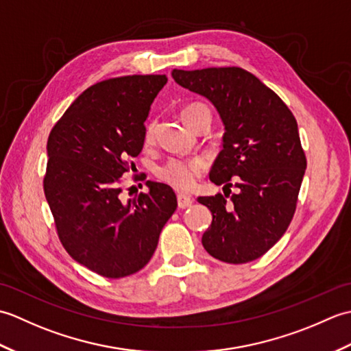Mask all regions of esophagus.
<instances>
[{"mask_svg": "<svg viewBox=\"0 0 351 351\" xmlns=\"http://www.w3.org/2000/svg\"><path fill=\"white\" fill-rule=\"evenodd\" d=\"M176 199H178V206L180 208H189L193 204V199L187 195H182V193H180V195L176 196Z\"/></svg>", "mask_w": 351, "mask_h": 351, "instance_id": "obj_1", "label": "esophagus"}]
</instances>
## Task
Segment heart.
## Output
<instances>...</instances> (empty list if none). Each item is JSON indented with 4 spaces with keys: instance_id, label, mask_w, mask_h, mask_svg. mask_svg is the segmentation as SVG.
Instances as JSON below:
<instances>
[{
    "instance_id": "1",
    "label": "heart",
    "mask_w": 351,
    "mask_h": 351,
    "mask_svg": "<svg viewBox=\"0 0 351 351\" xmlns=\"http://www.w3.org/2000/svg\"><path fill=\"white\" fill-rule=\"evenodd\" d=\"M210 114V110L202 102H191L189 106H185L181 110V117L185 122V125L190 126L195 123L196 119L200 114ZM155 134V122H149L146 125L145 130V138L146 141L152 140ZM205 162L200 158H170L161 166L156 167L155 170V176L164 184L170 185L176 190L181 191H187L195 187V184L197 181V178L205 171Z\"/></svg>"
}]
</instances>
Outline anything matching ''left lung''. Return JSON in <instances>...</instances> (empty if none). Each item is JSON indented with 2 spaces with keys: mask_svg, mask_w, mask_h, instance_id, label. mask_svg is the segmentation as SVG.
Wrapping results in <instances>:
<instances>
[{
  "mask_svg": "<svg viewBox=\"0 0 351 351\" xmlns=\"http://www.w3.org/2000/svg\"><path fill=\"white\" fill-rule=\"evenodd\" d=\"M180 86L210 99L223 123V149L210 180L228 195L199 197L213 213L202 244L215 259L245 264L261 258L287 232L306 170L297 121L271 88L241 68L173 69Z\"/></svg>",
  "mask_w": 351,
  "mask_h": 351,
  "instance_id": "left-lung-1",
  "label": "left lung"
}]
</instances>
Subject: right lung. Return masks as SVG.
Listing matches in <instances>:
<instances>
[{
	"mask_svg": "<svg viewBox=\"0 0 351 351\" xmlns=\"http://www.w3.org/2000/svg\"><path fill=\"white\" fill-rule=\"evenodd\" d=\"M166 75H126L90 86L64 111L48 137L43 191L66 252L108 279L141 270L175 213V191L149 182L122 202V176L136 167L145 121Z\"/></svg>",
	"mask_w": 351,
	"mask_h": 351,
	"instance_id": "add662e5",
	"label": "right lung"
}]
</instances>
